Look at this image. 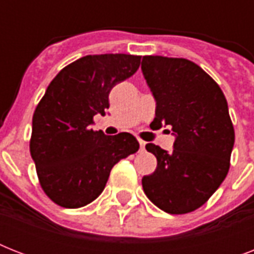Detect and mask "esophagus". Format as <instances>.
Segmentation results:
<instances>
[{"label": "esophagus", "mask_w": 254, "mask_h": 254, "mask_svg": "<svg viewBox=\"0 0 254 254\" xmlns=\"http://www.w3.org/2000/svg\"><path fill=\"white\" fill-rule=\"evenodd\" d=\"M139 142V146H141V150H143L145 149V145H146V142L145 141H142V139H138Z\"/></svg>", "instance_id": "esophagus-1"}]
</instances>
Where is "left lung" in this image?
I'll return each mask as SVG.
<instances>
[{
    "label": "left lung",
    "mask_w": 254,
    "mask_h": 254,
    "mask_svg": "<svg viewBox=\"0 0 254 254\" xmlns=\"http://www.w3.org/2000/svg\"><path fill=\"white\" fill-rule=\"evenodd\" d=\"M141 69L157 105L150 127H169L175 135L170 153L146 145L157 169L142 178L143 191L165 212H192L228 174L235 143L228 104L216 81L191 61L150 55Z\"/></svg>",
    "instance_id": "left-lung-1"
}]
</instances>
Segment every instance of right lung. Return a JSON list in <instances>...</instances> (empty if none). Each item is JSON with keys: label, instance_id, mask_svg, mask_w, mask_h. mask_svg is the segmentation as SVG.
Masks as SVG:
<instances>
[{"label": "right lung", "instance_id": "1", "mask_svg": "<svg viewBox=\"0 0 254 254\" xmlns=\"http://www.w3.org/2000/svg\"><path fill=\"white\" fill-rule=\"evenodd\" d=\"M141 57L87 55L62 69L35 108L30 153L42 189L58 205L79 208L105 189L112 167L139 149L130 133L91 129L105 115L109 92L138 69Z\"/></svg>", "mask_w": 254, "mask_h": 254}]
</instances>
